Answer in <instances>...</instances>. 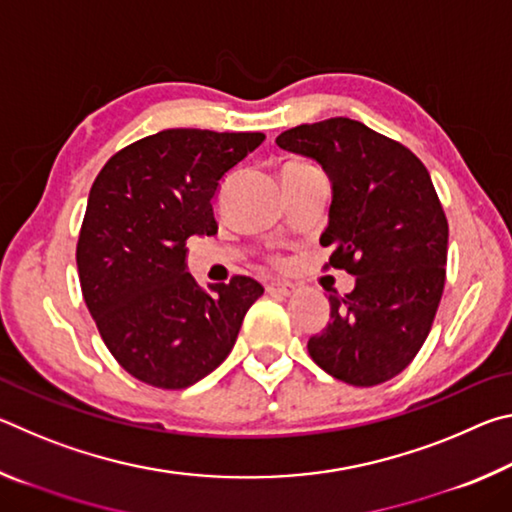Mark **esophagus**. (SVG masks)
<instances>
[{
  "mask_svg": "<svg viewBox=\"0 0 512 512\" xmlns=\"http://www.w3.org/2000/svg\"><path fill=\"white\" fill-rule=\"evenodd\" d=\"M266 291L271 293V296L289 298L291 293L296 291V284H291V282H268V284H266Z\"/></svg>",
  "mask_w": 512,
  "mask_h": 512,
  "instance_id": "obj_1",
  "label": "esophagus"
}]
</instances>
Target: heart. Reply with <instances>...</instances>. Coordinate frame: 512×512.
<instances>
[{
    "label": "heart",
    "instance_id": "1",
    "mask_svg": "<svg viewBox=\"0 0 512 512\" xmlns=\"http://www.w3.org/2000/svg\"><path fill=\"white\" fill-rule=\"evenodd\" d=\"M291 167H298V164H291Z\"/></svg>",
    "mask_w": 512,
    "mask_h": 512
}]
</instances>
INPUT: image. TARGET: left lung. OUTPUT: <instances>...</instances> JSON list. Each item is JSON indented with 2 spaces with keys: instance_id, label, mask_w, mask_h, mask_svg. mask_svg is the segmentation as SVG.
<instances>
[{
  "instance_id": "left-lung-1",
  "label": "left lung",
  "mask_w": 512,
  "mask_h": 512,
  "mask_svg": "<svg viewBox=\"0 0 512 512\" xmlns=\"http://www.w3.org/2000/svg\"><path fill=\"white\" fill-rule=\"evenodd\" d=\"M275 142L327 173L320 244L334 248L329 266L357 275L348 296H329L332 320L309 339V357L345 384H384L420 352L445 289L449 228L429 171L348 117L289 128Z\"/></svg>"
}]
</instances>
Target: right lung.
<instances>
[{
  "label": "right lung",
  "instance_id": "obj_1",
  "mask_svg": "<svg viewBox=\"0 0 512 512\" xmlns=\"http://www.w3.org/2000/svg\"><path fill=\"white\" fill-rule=\"evenodd\" d=\"M264 133L169 128L128 144L103 164L85 207L76 266L103 343L128 375L178 391L228 357L264 287L235 275L198 287L187 239L216 235L221 178Z\"/></svg>",
  "mask_w": 512,
  "mask_h": 512
}]
</instances>
